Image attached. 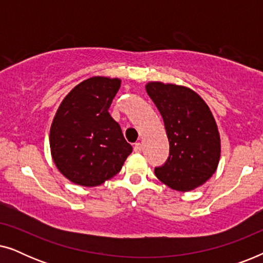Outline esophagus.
<instances>
[{"instance_id":"1","label":"esophagus","mask_w":263,"mask_h":263,"mask_svg":"<svg viewBox=\"0 0 263 263\" xmlns=\"http://www.w3.org/2000/svg\"><path fill=\"white\" fill-rule=\"evenodd\" d=\"M141 151H142V145L140 142H138V143H135V146H134V152L135 153H141Z\"/></svg>"}]
</instances>
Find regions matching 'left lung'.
Listing matches in <instances>:
<instances>
[{
    "label": "left lung",
    "instance_id": "8db88e82",
    "mask_svg": "<svg viewBox=\"0 0 263 263\" xmlns=\"http://www.w3.org/2000/svg\"><path fill=\"white\" fill-rule=\"evenodd\" d=\"M146 92L163 117L170 154L157 178L177 192L202 185L218 168L221 143L217 122L206 102L185 86L149 81Z\"/></svg>",
    "mask_w": 263,
    "mask_h": 263
}]
</instances>
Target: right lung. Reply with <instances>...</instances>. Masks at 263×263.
Listing matches in <instances>:
<instances>
[{
  "mask_svg": "<svg viewBox=\"0 0 263 263\" xmlns=\"http://www.w3.org/2000/svg\"><path fill=\"white\" fill-rule=\"evenodd\" d=\"M121 79L92 77L64 97L50 128L57 170L71 183L97 186L117 175L133 147L125 141L109 107Z\"/></svg>",
  "mask_w": 263,
  "mask_h": 263,
  "instance_id": "right-lung-1",
  "label": "right lung"
}]
</instances>
